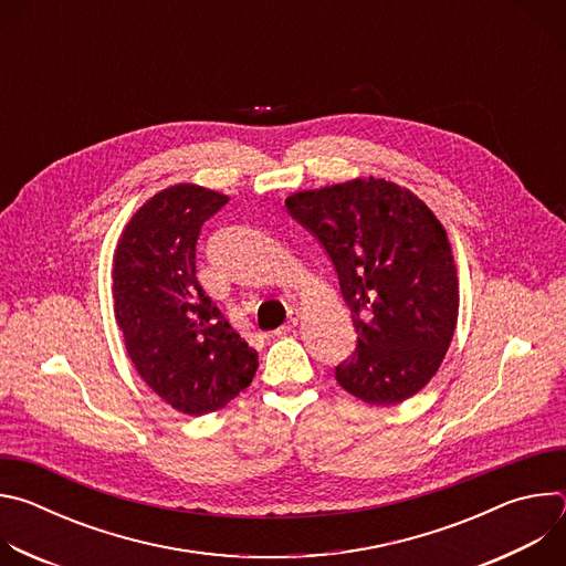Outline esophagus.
<instances>
[{
  "label": "esophagus",
  "mask_w": 566,
  "mask_h": 566,
  "mask_svg": "<svg viewBox=\"0 0 566 566\" xmlns=\"http://www.w3.org/2000/svg\"><path fill=\"white\" fill-rule=\"evenodd\" d=\"M302 319V313L297 311V308H293L291 311V317H289V322L286 325H282L280 329H275V336H286V334H291L295 327H297V322Z\"/></svg>",
  "instance_id": "esophagus-1"
}]
</instances>
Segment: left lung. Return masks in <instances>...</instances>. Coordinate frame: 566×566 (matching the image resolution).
<instances>
[{"mask_svg": "<svg viewBox=\"0 0 566 566\" xmlns=\"http://www.w3.org/2000/svg\"><path fill=\"white\" fill-rule=\"evenodd\" d=\"M284 203L327 251L352 311L358 345L336 367L340 387L382 408L421 391L459 315L441 221L415 192L374 177L295 192Z\"/></svg>", "mask_w": 566, "mask_h": 566, "instance_id": "1", "label": "left lung"}]
</instances>
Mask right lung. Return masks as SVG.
Instances as JSON below:
<instances>
[{"label":"right lung","instance_id":"add662e5","mask_svg":"<svg viewBox=\"0 0 566 566\" xmlns=\"http://www.w3.org/2000/svg\"><path fill=\"white\" fill-rule=\"evenodd\" d=\"M228 197L179 184L147 199L114 253V313L140 378L188 417L221 410L258 371L249 347L197 280L201 226Z\"/></svg>","mask_w":566,"mask_h":566}]
</instances>
